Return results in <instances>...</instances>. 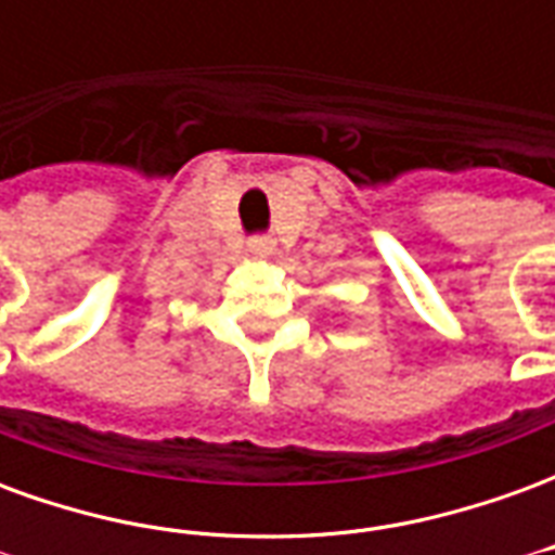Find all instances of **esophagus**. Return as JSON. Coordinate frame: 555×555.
Segmentation results:
<instances>
[{
	"instance_id": "34e87169",
	"label": "esophagus",
	"mask_w": 555,
	"mask_h": 555,
	"mask_svg": "<svg viewBox=\"0 0 555 555\" xmlns=\"http://www.w3.org/2000/svg\"><path fill=\"white\" fill-rule=\"evenodd\" d=\"M273 249H276V241H273V237H253V241H249V253L258 255V258L273 255Z\"/></svg>"
}]
</instances>
